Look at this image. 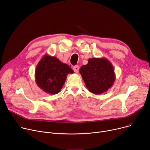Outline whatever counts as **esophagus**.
<instances>
[{
	"mask_svg": "<svg viewBox=\"0 0 150 150\" xmlns=\"http://www.w3.org/2000/svg\"><path fill=\"white\" fill-rule=\"evenodd\" d=\"M73 70L74 71V72L75 73H78V71H79V66H75L74 67H73Z\"/></svg>",
	"mask_w": 150,
	"mask_h": 150,
	"instance_id": "obj_1",
	"label": "esophagus"
}]
</instances>
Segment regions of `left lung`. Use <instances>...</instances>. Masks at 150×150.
<instances>
[{"label":"left lung","mask_w":150,"mask_h":150,"mask_svg":"<svg viewBox=\"0 0 150 150\" xmlns=\"http://www.w3.org/2000/svg\"><path fill=\"white\" fill-rule=\"evenodd\" d=\"M79 73L88 91L100 95L111 88L115 81L113 66L107 58H92L79 69Z\"/></svg>","instance_id":"8db88e82"}]
</instances>
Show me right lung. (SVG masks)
<instances>
[{"mask_svg": "<svg viewBox=\"0 0 150 150\" xmlns=\"http://www.w3.org/2000/svg\"><path fill=\"white\" fill-rule=\"evenodd\" d=\"M73 73V70L67 64L55 57L46 54L36 66L35 83L44 92L55 95L61 91L67 75Z\"/></svg>", "mask_w": 150, "mask_h": 150, "instance_id": "obj_1", "label": "right lung"}]
</instances>
